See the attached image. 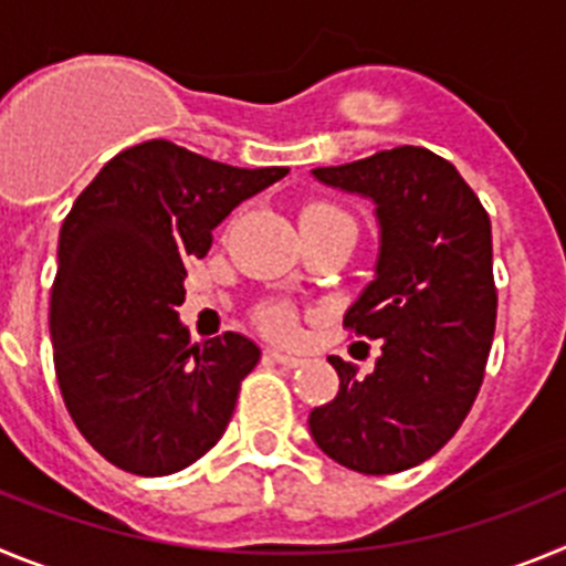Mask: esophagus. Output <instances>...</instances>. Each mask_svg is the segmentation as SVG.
<instances>
[{"label": "esophagus", "instance_id": "obj_1", "mask_svg": "<svg viewBox=\"0 0 566 566\" xmlns=\"http://www.w3.org/2000/svg\"><path fill=\"white\" fill-rule=\"evenodd\" d=\"M269 359H274V363L286 365V368H297V365H303V357H294V354H283V352H266Z\"/></svg>", "mask_w": 566, "mask_h": 566}]
</instances>
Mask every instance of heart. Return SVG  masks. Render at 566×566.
Listing matches in <instances>:
<instances>
[{
    "label": "heart",
    "instance_id": "1",
    "mask_svg": "<svg viewBox=\"0 0 566 566\" xmlns=\"http://www.w3.org/2000/svg\"><path fill=\"white\" fill-rule=\"evenodd\" d=\"M312 214H343L339 209H334L332 203H308L303 209L300 218H312ZM258 326L269 334V337H277V339H286L294 334V312L283 303H269L258 312Z\"/></svg>",
    "mask_w": 566,
    "mask_h": 566
}]
</instances>
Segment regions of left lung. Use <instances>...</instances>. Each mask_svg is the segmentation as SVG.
<instances>
[{"instance_id": "left-lung-1", "label": "left lung", "mask_w": 566, "mask_h": 566, "mask_svg": "<svg viewBox=\"0 0 566 566\" xmlns=\"http://www.w3.org/2000/svg\"><path fill=\"white\" fill-rule=\"evenodd\" d=\"M312 175L377 207V274L343 326L382 339V354L368 377L328 357L339 391L308 413V431L357 473L417 468L459 431L482 388L496 328L490 218L457 167L424 147Z\"/></svg>"}]
</instances>
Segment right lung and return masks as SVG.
Masks as SVG:
<instances>
[{
  "label": "right lung",
  "instance_id": "add662e5",
  "mask_svg": "<svg viewBox=\"0 0 566 566\" xmlns=\"http://www.w3.org/2000/svg\"><path fill=\"white\" fill-rule=\"evenodd\" d=\"M286 172L153 138L104 164L64 218L50 292L56 379L82 437L115 468L178 473L227 431L260 348L234 332L189 343L184 260L203 258L212 229Z\"/></svg>",
  "mask_w": 566,
  "mask_h": 566
}]
</instances>
